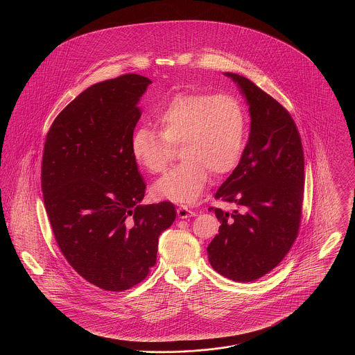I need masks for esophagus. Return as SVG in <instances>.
<instances>
[{
	"mask_svg": "<svg viewBox=\"0 0 355 355\" xmlns=\"http://www.w3.org/2000/svg\"><path fill=\"white\" fill-rule=\"evenodd\" d=\"M177 214H178V217L180 218H189V217H194L196 216V211H193V210H190L187 206H180L178 209H177Z\"/></svg>",
	"mask_w": 355,
	"mask_h": 355,
	"instance_id": "1",
	"label": "esophagus"
}]
</instances>
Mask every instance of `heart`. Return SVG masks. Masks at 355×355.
I'll use <instances>...</instances> for the list:
<instances>
[{"instance_id":"1","label":"heart","mask_w":355,"mask_h":355,"mask_svg":"<svg viewBox=\"0 0 355 355\" xmlns=\"http://www.w3.org/2000/svg\"><path fill=\"white\" fill-rule=\"evenodd\" d=\"M159 135L141 126L132 135L130 149L135 161L149 173L166 169L170 145L180 144L184 158L152 187L157 200L194 203L213 175L234 169L245 141V112L229 94L185 92L174 94L154 110Z\"/></svg>"}]
</instances>
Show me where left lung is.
Returning <instances> with one entry per match:
<instances>
[{
	"instance_id": "1",
	"label": "left lung",
	"mask_w": 355,
	"mask_h": 355,
	"mask_svg": "<svg viewBox=\"0 0 355 355\" xmlns=\"http://www.w3.org/2000/svg\"><path fill=\"white\" fill-rule=\"evenodd\" d=\"M225 76L246 98L252 123L238 166L214 196L234 203L236 210L209 207L220 226L207 246V258L220 275L252 282L278 266L298 236L304 150L297 125L279 102L246 77Z\"/></svg>"
}]
</instances>
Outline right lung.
Returning a JSON list of instances; mask_svg holds the SVG:
<instances>
[{
	"instance_id": "right-lung-1",
	"label": "right lung",
	"mask_w": 355,
	"mask_h": 355,
	"mask_svg": "<svg viewBox=\"0 0 355 355\" xmlns=\"http://www.w3.org/2000/svg\"><path fill=\"white\" fill-rule=\"evenodd\" d=\"M148 77L92 85L53 121L41 186L58 248L94 286L123 291L157 261L158 236L175 220L169 201L141 205L146 185L130 149Z\"/></svg>"
}]
</instances>
